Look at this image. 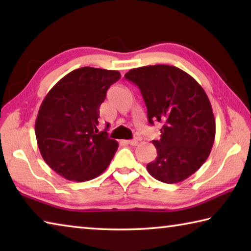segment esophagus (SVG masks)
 <instances>
[{
  "instance_id": "1",
  "label": "esophagus",
  "mask_w": 251,
  "mask_h": 251,
  "mask_svg": "<svg viewBox=\"0 0 251 251\" xmlns=\"http://www.w3.org/2000/svg\"><path fill=\"white\" fill-rule=\"evenodd\" d=\"M127 144H129L131 146H136L138 145V141L137 139H130V141H127Z\"/></svg>"
}]
</instances>
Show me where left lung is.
I'll list each match as a JSON object with an SVG mask.
<instances>
[{"label": "left lung", "instance_id": "8db88e82", "mask_svg": "<svg viewBox=\"0 0 251 251\" xmlns=\"http://www.w3.org/2000/svg\"><path fill=\"white\" fill-rule=\"evenodd\" d=\"M125 77L141 90L148 122L163 124L160 138L152 141L157 157L147 172L166 184L185 180L201 167L214 145L216 123L205 91L176 66L137 67Z\"/></svg>", "mask_w": 251, "mask_h": 251}]
</instances>
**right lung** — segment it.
Returning <instances> with one entry per match:
<instances>
[{
    "instance_id": "add662e5",
    "label": "right lung",
    "mask_w": 251,
    "mask_h": 251,
    "mask_svg": "<svg viewBox=\"0 0 251 251\" xmlns=\"http://www.w3.org/2000/svg\"><path fill=\"white\" fill-rule=\"evenodd\" d=\"M120 78L118 71L80 67L59 79L42 101L35 122L37 146L59 176L87 181L108 167L118 143L97 126L106 92Z\"/></svg>"
}]
</instances>
